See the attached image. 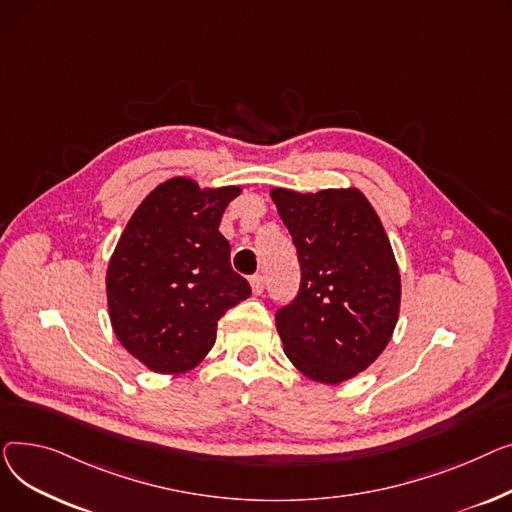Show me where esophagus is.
Wrapping results in <instances>:
<instances>
[{
  "label": "esophagus",
  "instance_id": "34e87169",
  "mask_svg": "<svg viewBox=\"0 0 512 512\" xmlns=\"http://www.w3.org/2000/svg\"><path fill=\"white\" fill-rule=\"evenodd\" d=\"M250 285H252L254 295H260V293L264 291V279H262L260 275H254V277L250 279Z\"/></svg>",
  "mask_w": 512,
  "mask_h": 512
}]
</instances>
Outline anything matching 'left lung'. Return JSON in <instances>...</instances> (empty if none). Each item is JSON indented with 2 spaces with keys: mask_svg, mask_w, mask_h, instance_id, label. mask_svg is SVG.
<instances>
[{
  "mask_svg": "<svg viewBox=\"0 0 512 512\" xmlns=\"http://www.w3.org/2000/svg\"><path fill=\"white\" fill-rule=\"evenodd\" d=\"M302 266L293 302L277 312L289 362L320 384L368 370L395 333L401 275L390 239L357 188L302 194L273 188Z\"/></svg>",
  "mask_w": 512,
  "mask_h": 512,
  "instance_id": "1",
  "label": "left lung"
}]
</instances>
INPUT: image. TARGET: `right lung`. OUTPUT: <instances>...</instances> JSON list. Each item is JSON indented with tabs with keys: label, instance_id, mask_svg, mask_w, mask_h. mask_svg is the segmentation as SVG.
Instances as JSON below:
<instances>
[{
	"label": "right lung",
	"instance_id": "1",
	"mask_svg": "<svg viewBox=\"0 0 512 512\" xmlns=\"http://www.w3.org/2000/svg\"><path fill=\"white\" fill-rule=\"evenodd\" d=\"M239 186L171 177L134 210L109 258L105 289L117 341L157 374L196 368L221 316L252 289L229 262L219 225Z\"/></svg>",
	"mask_w": 512,
	"mask_h": 512
}]
</instances>
